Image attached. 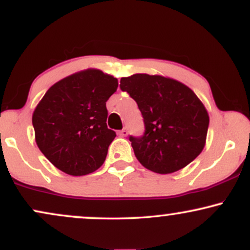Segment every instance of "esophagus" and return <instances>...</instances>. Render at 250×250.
<instances>
[{"instance_id":"34e87169","label":"esophagus","mask_w":250,"mask_h":250,"mask_svg":"<svg viewBox=\"0 0 250 250\" xmlns=\"http://www.w3.org/2000/svg\"><path fill=\"white\" fill-rule=\"evenodd\" d=\"M119 135H120V136H121V137L127 136V135H128V129H127V128H123L122 130L119 131Z\"/></svg>"}]
</instances>
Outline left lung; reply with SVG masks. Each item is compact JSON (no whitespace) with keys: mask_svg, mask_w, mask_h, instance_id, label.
Listing matches in <instances>:
<instances>
[{"mask_svg":"<svg viewBox=\"0 0 250 250\" xmlns=\"http://www.w3.org/2000/svg\"><path fill=\"white\" fill-rule=\"evenodd\" d=\"M122 91L136 101L145 122L142 136H129L140 163L157 174L180 170L205 148L209 116L187 85L160 75L121 79Z\"/></svg>","mask_w":250,"mask_h":250,"instance_id":"1","label":"left lung"}]
</instances>
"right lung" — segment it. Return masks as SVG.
I'll return each instance as SVG.
<instances>
[{"label": "right lung", "mask_w": 250, "mask_h": 250, "mask_svg": "<svg viewBox=\"0 0 250 250\" xmlns=\"http://www.w3.org/2000/svg\"><path fill=\"white\" fill-rule=\"evenodd\" d=\"M117 79L97 69L79 71L48 89L33 114L37 147L63 173L82 176L104 162L116 133L107 127L105 102Z\"/></svg>", "instance_id": "1"}]
</instances>
